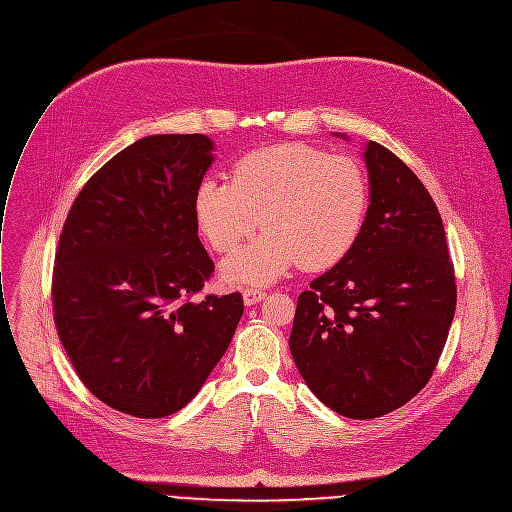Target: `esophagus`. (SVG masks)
<instances>
[{
	"mask_svg": "<svg viewBox=\"0 0 512 512\" xmlns=\"http://www.w3.org/2000/svg\"><path fill=\"white\" fill-rule=\"evenodd\" d=\"M242 294H244V302L250 306V304H256V302H260V300H264V296H266V292L264 290H260V288H252V286H248V288H244L242 290Z\"/></svg>",
	"mask_w": 512,
	"mask_h": 512,
	"instance_id": "1",
	"label": "esophagus"
}]
</instances>
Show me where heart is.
<instances>
[{
    "label": "heart",
    "instance_id": "1",
    "mask_svg": "<svg viewBox=\"0 0 512 512\" xmlns=\"http://www.w3.org/2000/svg\"><path fill=\"white\" fill-rule=\"evenodd\" d=\"M369 208L363 167L302 143L244 155L232 181L206 177L193 195L201 234L220 254L234 252L258 224L266 228L222 264L226 280L266 284L292 266L325 270L355 246Z\"/></svg>",
    "mask_w": 512,
    "mask_h": 512
}]
</instances>
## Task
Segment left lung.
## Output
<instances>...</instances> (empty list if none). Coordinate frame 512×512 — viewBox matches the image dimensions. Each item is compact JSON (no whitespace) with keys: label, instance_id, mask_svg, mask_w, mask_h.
<instances>
[{"label":"left lung","instance_id":"8db88e82","mask_svg":"<svg viewBox=\"0 0 512 512\" xmlns=\"http://www.w3.org/2000/svg\"><path fill=\"white\" fill-rule=\"evenodd\" d=\"M363 159V230L298 296L288 339L304 383L353 420L385 416L420 393L456 311L454 266L432 195L383 145L369 141Z\"/></svg>","mask_w":512,"mask_h":512}]
</instances>
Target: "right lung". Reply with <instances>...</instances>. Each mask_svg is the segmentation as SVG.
<instances>
[{
	"instance_id": "right-lung-1",
	"label": "right lung",
	"mask_w": 512,
	"mask_h": 512,
	"mask_svg": "<svg viewBox=\"0 0 512 512\" xmlns=\"http://www.w3.org/2000/svg\"><path fill=\"white\" fill-rule=\"evenodd\" d=\"M212 151L206 135L135 141L86 181L60 234L58 337L88 391L135 418L187 405L244 313L240 292L189 300L214 272L193 212Z\"/></svg>"
}]
</instances>
